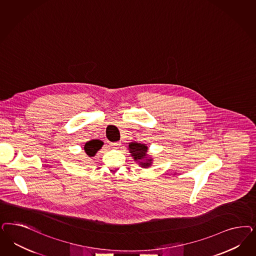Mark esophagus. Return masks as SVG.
<instances>
[{"label":"esophagus","instance_id":"34e87169","mask_svg":"<svg viewBox=\"0 0 256 256\" xmlns=\"http://www.w3.org/2000/svg\"><path fill=\"white\" fill-rule=\"evenodd\" d=\"M110 146H111L112 148H118L120 146V142H111V143H110Z\"/></svg>","mask_w":256,"mask_h":256}]
</instances>
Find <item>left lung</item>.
I'll use <instances>...</instances> for the list:
<instances>
[{
    "mask_svg": "<svg viewBox=\"0 0 256 256\" xmlns=\"http://www.w3.org/2000/svg\"><path fill=\"white\" fill-rule=\"evenodd\" d=\"M129 150L134 161H136L142 168H148L152 164V159L147 154L148 147L145 144L131 142L129 143Z\"/></svg>",
    "mask_w": 256,
    "mask_h": 256,
    "instance_id": "8db88e82",
    "label": "left lung"
}]
</instances>
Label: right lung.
<instances>
[{
  "instance_id": "1",
  "label": "right lung",
  "mask_w": 256,
  "mask_h": 256,
  "mask_svg": "<svg viewBox=\"0 0 256 256\" xmlns=\"http://www.w3.org/2000/svg\"><path fill=\"white\" fill-rule=\"evenodd\" d=\"M102 144H104L102 141L94 140L86 142L84 148L86 154L88 156L93 157L96 154V152L99 150L100 148H102Z\"/></svg>"
}]
</instances>
